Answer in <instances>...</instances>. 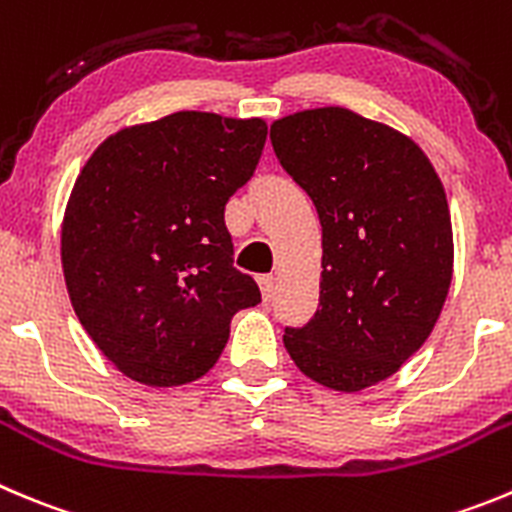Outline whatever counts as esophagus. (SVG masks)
<instances>
[{
	"label": "esophagus",
	"instance_id": "esophagus-1",
	"mask_svg": "<svg viewBox=\"0 0 512 512\" xmlns=\"http://www.w3.org/2000/svg\"><path fill=\"white\" fill-rule=\"evenodd\" d=\"M257 283H260V290H262V300H272V295H275V278L272 275H260L257 278Z\"/></svg>",
	"mask_w": 512,
	"mask_h": 512
}]
</instances>
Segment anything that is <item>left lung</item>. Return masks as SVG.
Wrapping results in <instances>:
<instances>
[{"label":"left lung","mask_w":512,"mask_h":512,"mask_svg":"<svg viewBox=\"0 0 512 512\" xmlns=\"http://www.w3.org/2000/svg\"><path fill=\"white\" fill-rule=\"evenodd\" d=\"M270 141L323 227L318 310L285 328V348L323 386L379 384L427 341L450 290L442 181L412 138L336 105L280 118Z\"/></svg>","instance_id":"8db88e82"}]
</instances>
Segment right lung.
<instances>
[{
    "label": "right lung",
    "mask_w": 512,
    "mask_h": 512,
    "mask_svg": "<svg viewBox=\"0 0 512 512\" xmlns=\"http://www.w3.org/2000/svg\"><path fill=\"white\" fill-rule=\"evenodd\" d=\"M265 138L260 118L179 111L105 138L80 171L62 222L65 285L95 346L133 381L204 376L232 315L262 300L232 267L224 204Z\"/></svg>",
    "instance_id": "add662e5"
}]
</instances>
